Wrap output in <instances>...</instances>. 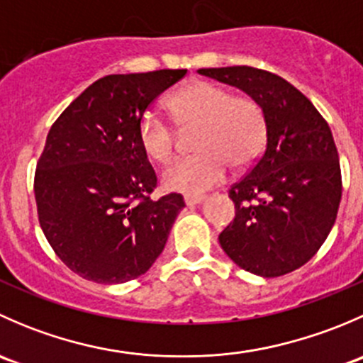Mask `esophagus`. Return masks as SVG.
I'll use <instances>...</instances> for the list:
<instances>
[{
  "label": "esophagus",
  "mask_w": 363,
  "mask_h": 363,
  "mask_svg": "<svg viewBox=\"0 0 363 363\" xmlns=\"http://www.w3.org/2000/svg\"><path fill=\"white\" fill-rule=\"evenodd\" d=\"M205 196L202 195H184V203L186 205H196L200 202H203Z\"/></svg>",
  "instance_id": "1"
}]
</instances>
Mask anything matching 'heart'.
<instances>
[{
    "label": "heart",
    "instance_id": "heart-1",
    "mask_svg": "<svg viewBox=\"0 0 363 363\" xmlns=\"http://www.w3.org/2000/svg\"><path fill=\"white\" fill-rule=\"evenodd\" d=\"M172 116L182 130L199 126L196 155L181 158L163 172V186L172 191L203 193L223 182L230 164L246 168L262 156L267 144V113L262 104L211 80H195L168 100ZM138 144L151 161L164 163L175 151V130L156 111L142 113Z\"/></svg>",
    "mask_w": 363,
    "mask_h": 363
}]
</instances>
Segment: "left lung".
<instances>
[{
  "label": "left lung",
  "mask_w": 363,
  "mask_h": 363,
  "mask_svg": "<svg viewBox=\"0 0 363 363\" xmlns=\"http://www.w3.org/2000/svg\"><path fill=\"white\" fill-rule=\"evenodd\" d=\"M199 73L258 100L269 124L262 156L228 189L235 218L219 233V244L256 276L294 272L316 255L337 218L342 179L328 123L276 73L252 67Z\"/></svg>",
  "instance_id": "1"
}]
</instances>
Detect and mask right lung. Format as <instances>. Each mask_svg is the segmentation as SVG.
Wrapping results in <instances>:
<instances>
[{"instance_id": "1", "label": "right lung", "mask_w": 363, "mask_h": 363, "mask_svg": "<svg viewBox=\"0 0 363 363\" xmlns=\"http://www.w3.org/2000/svg\"><path fill=\"white\" fill-rule=\"evenodd\" d=\"M188 69L107 75L56 119L36 163L43 235L77 276L101 284L137 279L163 251L184 207L151 199L158 179L137 137L149 105Z\"/></svg>"}]
</instances>
